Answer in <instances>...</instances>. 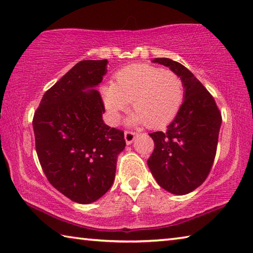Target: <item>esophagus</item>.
Instances as JSON below:
<instances>
[{
  "instance_id": "1",
  "label": "esophagus",
  "mask_w": 253,
  "mask_h": 253,
  "mask_svg": "<svg viewBox=\"0 0 253 253\" xmlns=\"http://www.w3.org/2000/svg\"><path fill=\"white\" fill-rule=\"evenodd\" d=\"M136 136V133L133 132V131H126L125 132V139H126V144H131V143L134 141Z\"/></svg>"
}]
</instances>
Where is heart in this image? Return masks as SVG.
<instances>
[{
	"instance_id": "obj_1",
	"label": "heart",
	"mask_w": 253,
	"mask_h": 253,
	"mask_svg": "<svg viewBox=\"0 0 253 253\" xmlns=\"http://www.w3.org/2000/svg\"><path fill=\"white\" fill-rule=\"evenodd\" d=\"M102 97L111 120L131 102L132 125L159 128L169 125L183 106V79L173 70L147 64L131 65L121 69L112 84L102 88Z\"/></svg>"
}]
</instances>
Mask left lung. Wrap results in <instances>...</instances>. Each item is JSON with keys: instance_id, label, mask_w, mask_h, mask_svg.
I'll use <instances>...</instances> for the list:
<instances>
[{"instance_id": "left-lung-1", "label": "left lung", "mask_w": 253, "mask_h": 253, "mask_svg": "<svg viewBox=\"0 0 253 253\" xmlns=\"http://www.w3.org/2000/svg\"><path fill=\"white\" fill-rule=\"evenodd\" d=\"M183 79V106L165 132L150 133L154 151L147 165L162 188L185 195L201 186L215 161L221 113L203 84L183 66L169 58H155Z\"/></svg>"}]
</instances>
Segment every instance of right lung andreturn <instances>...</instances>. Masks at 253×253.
Listing matches in <instances>:
<instances>
[{
    "instance_id": "add662e5",
    "label": "right lung",
    "mask_w": 253,
    "mask_h": 253,
    "mask_svg": "<svg viewBox=\"0 0 253 253\" xmlns=\"http://www.w3.org/2000/svg\"><path fill=\"white\" fill-rule=\"evenodd\" d=\"M108 60H82L42 96L33 118L36 153L48 182L75 203L90 204L113 184L125 132L102 120L96 89Z\"/></svg>"
}]
</instances>
